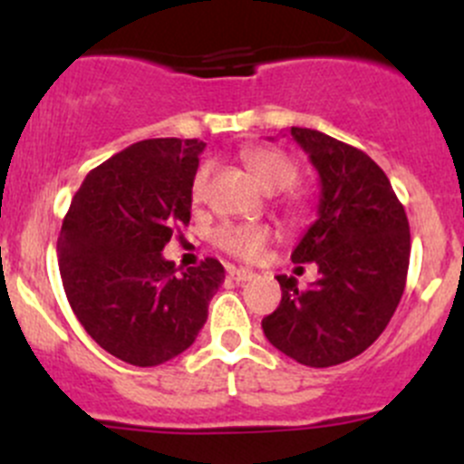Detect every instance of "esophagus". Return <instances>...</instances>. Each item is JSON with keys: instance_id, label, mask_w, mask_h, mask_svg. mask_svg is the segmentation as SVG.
I'll list each match as a JSON object with an SVG mask.
<instances>
[{"instance_id": "obj_1", "label": "esophagus", "mask_w": 464, "mask_h": 464, "mask_svg": "<svg viewBox=\"0 0 464 464\" xmlns=\"http://www.w3.org/2000/svg\"><path fill=\"white\" fill-rule=\"evenodd\" d=\"M228 276H231L236 283H246V280L254 278L256 274L251 269H236V266H231V269H228Z\"/></svg>"}]
</instances>
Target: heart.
I'll return each instance as SVG.
<instances>
[{
    "instance_id": "b5f03b06",
    "label": "heart",
    "mask_w": 464,
    "mask_h": 464,
    "mask_svg": "<svg viewBox=\"0 0 464 464\" xmlns=\"http://www.w3.org/2000/svg\"><path fill=\"white\" fill-rule=\"evenodd\" d=\"M242 161L249 168L251 175L260 181L262 188L274 190V193L294 186L298 177L296 163L287 154L274 148H262V145L246 148L242 152ZM206 177H208V168H199L193 179V188H190L195 202L204 195ZM287 204L294 213H303V208H305V202L298 195H289ZM213 240L219 249L227 251L233 258L256 260L262 254V249L269 245L271 228L258 222H227L215 231Z\"/></svg>"
}]
</instances>
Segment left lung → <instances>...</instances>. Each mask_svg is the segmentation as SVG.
<instances>
[{
  "label": "left lung",
  "instance_id": "left-lung-1",
  "mask_svg": "<svg viewBox=\"0 0 464 464\" xmlns=\"http://www.w3.org/2000/svg\"><path fill=\"white\" fill-rule=\"evenodd\" d=\"M319 172V208L292 251L314 262L319 278L298 289L294 276H276L283 298L262 319L269 343L310 368L362 354L386 330L404 294L411 233L382 168L362 150L319 130L292 128Z\"/></svg>",
  "mask_w": 464,
  "mask_h": 464
}]
</instances>
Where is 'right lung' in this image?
Segmentation results:
<instances>
[{"mask_svg":"<svg viewBox=\"0 0 464 464\" xmlns=\"http://www.w3.org/2000/svg\"><path fill=\"white\" fill-rule=\"evenodd\" d=\"M198 139H148L93 168L58 237L64 294L87 334L132 366H159L198 339L224 266L177 271L163 246L190 222Z\"/></svg>","mask_w":464,"mask_h":464,"instance_id":"right-lung-1","label":"right lung"}]
</instances>
